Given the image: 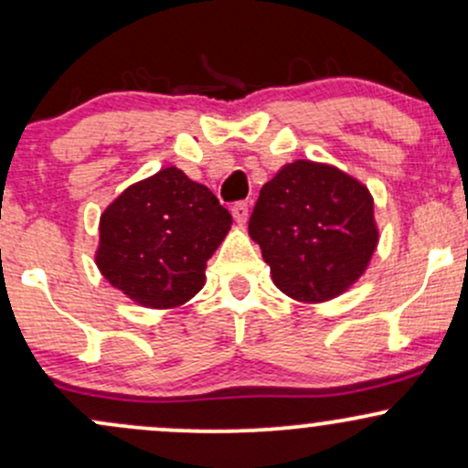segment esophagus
Segmentation results:
<instances>
[{"mask_svg":"<svg viewBox=\"0 0 468 468\" xmlns=\"http://www.w3.org/2000/svg\"><path fill=\"white\" fill-rule=\"evenodd\" d=\"M230 213H233V219L238 224H246L249 222V204L246 202H238L233 204V208H230Z\"/></svg>","mask_w":468,"mask_h":468,"instance_id":"obj_1","label":"esophagus"}]
</instances>
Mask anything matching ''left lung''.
I'll list each match as a JSON object with an SVG mask.
<instances>
[{
  "label": "left lung",
  "mask_w": 468,
  "mask_h": 468,
  "mask_svg": "<svg viewBox=\"0 0 468 468\" xmlns=\"http://www.w3.org/2000/svg\"><path fill=\"white\" fill-rule=\"evenodd\" d=\"M249 235L272 283L302 303L341 297L367 271L378 246L374 197L335 165L294 160L260 191Z\"/></svg>",
  "instance_id": "left-lung-1"
}]
</instances>
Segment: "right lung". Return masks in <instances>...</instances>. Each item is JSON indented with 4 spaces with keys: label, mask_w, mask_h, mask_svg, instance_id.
<instances>
[{
    "label": "right lung",
    "mask_w": 468,
    "mask_h": 468,
    "mask_svg": "<svg viewBox=\"0 0 468 468\" xmlns=\"http://www.w3.org/2000/svg\"><path fill=\"white\" fill-rule=\"evenodd\" d=\"M233 218L208 186L178 166L133 182L101 213L94 261L133 303L171 310L207 282V261Z\"/></svg>",
    "instance_id": "obj_1"
}]
</instances>
